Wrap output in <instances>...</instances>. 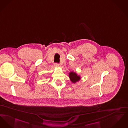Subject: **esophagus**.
I'll return each mask as SVG.
<instances>
[{
    "mask_svg": "<svg viewBox=\"0 0 128 128\" xmlns=\"http://www.w3.org/2000/svg\"><path fill=\"white\" fill-rule=\"evenodd\" d=\"M54 66L56 67H60V65L58 63H55L54 64Z\"/></svg>",
    "mask_w": 128,
    "mask_h": 128,
    "instance_id": "obj_1",
    "label": "esophagus"
}]
</instances>
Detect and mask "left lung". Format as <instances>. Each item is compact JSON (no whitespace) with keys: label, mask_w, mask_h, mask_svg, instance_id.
Here are the masks:
<instances>
[{"label":"left lung","mask_w":128,"mask_h":128,"mask_svg":"<svg viewBox=\"0 0 128 128\" xmlns=\"http://www.w3.org/2000/svg\"><path fill=\"white\" fill-rule=\"evenodd\" d=\"M69 78L72 82L73 83H76L77 82L79 81L81 79L80 76L79 75H77L76 73L74 72H71L69 73Z\"/></svg>","instance_id":"left-lung-1"}]
</instances>
